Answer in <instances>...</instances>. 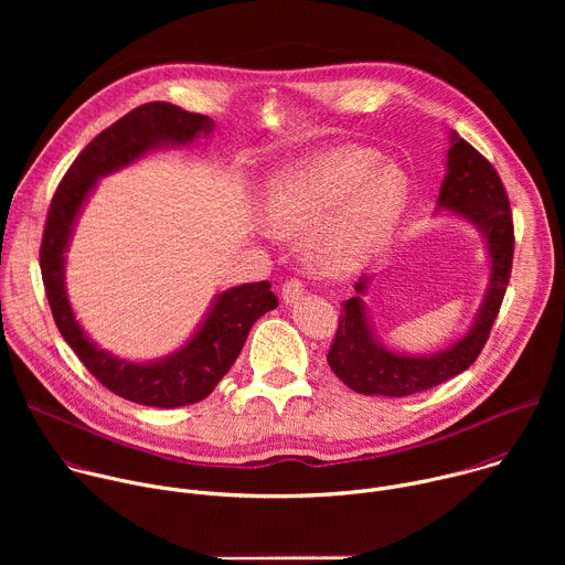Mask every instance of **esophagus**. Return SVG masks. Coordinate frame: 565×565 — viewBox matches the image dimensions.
<instances>
[{"instance_id": "obj_1", "label": "esophagus", "mask_w": 565, "mask_h": 565, "mask_svg": "<svg viewBox=\"0 0 565 565\" xmlns=\"http://www.w3.org/2000/svg\"><path fill=\"white\" fill-rule=\"evenodd\" d=\"M301 297H303V284H301L299 279H290V281L284 284V288H281V299H284L286 306L297 303Z\"/></svg>"}]
</instances>
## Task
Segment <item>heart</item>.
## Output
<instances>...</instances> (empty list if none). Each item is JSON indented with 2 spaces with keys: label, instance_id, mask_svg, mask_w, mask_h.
I'll use <instances>...</instances> for the list:
<instances>
[{
  "label": "heart",
  "instance_id": "b5f03b06",
  "mask_svg": "<svg viewBox=\"0 0 565 565\" xmlns=\"http://www.w3.org/2000/svg\"><path fill=\"white\" fill-rule=\"evenodd\" d=\"M409 201L407 172L358 145L295 160L262 188L264 221L281 234L310 232L315 268L333 277L362 268L393 236Z\"/></svg>",
  "mask_w": 565,
  "mask_h": 565
}]
</instances>
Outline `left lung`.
Listing matches in <instances>:
<instances>
[{
	"instance_id": "left-lung-1",
	"label": "left lung",
	"mask_w": 565,
	"mask_h": 565,
	"mask_svg": "<svg viewBox=\"0 0 565 565\" xmlns=\"http://www.w3.org/2000/svg\"><path fill=\"white\" fill-rule=\"evenodd\" d=\"M447 134V174L434 214L460 218L480 234L488 255V288L469 327L451 344L431 353H402L388 349L377 335L364 301L373 275L360 277L355 297L342 301L340 329L327 360L347 386L364 395L405 397L469 369L490 338L510 281L514 227L505 188L497 170L469 142L456 131Z\"/></svg>"
}]
</instances>
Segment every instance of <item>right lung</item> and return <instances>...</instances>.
Returning a JSON list of instances; mask_svg holds the SVG:
<instances>
[{"instance_id":"obj_1","label":"right lung","mask_w":565,"mask_h":565,"mask_svg":"<svg viewBox=\"0 0 565 565\" xmlns=\"http://www.w3.org/2000/svg\"><path fill=\"white\" fill-rule=\"evenodd\" d=\"M214 120L170 103H147L98 134L64 174L49 210L40 268L55 324L83 364L116 395L145 407L177 409L207 397L230 371L255 321L277 308L268 281L241 284L212 297L194 333L156 360L114 355L79 324L66 290V253L75 225L98 181L166 147H192L210 138Z\"/></svg>"}]
</instances>
